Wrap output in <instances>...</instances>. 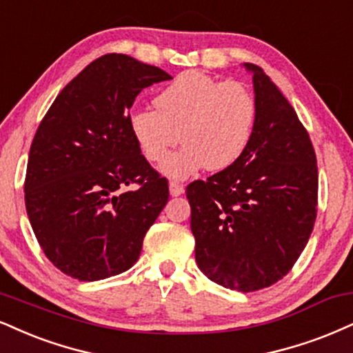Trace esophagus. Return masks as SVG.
Listing matches in <instances>:
<instances>
[{
    "label": "esophagus",
    "mask_w": 353,
    "mask_h": 353,
    "mask_svg": "<svg viewBox=\"0 0 353 353\" xmlns=\"http://www.w3.org/2000/svg\"><path fill=\"white\" fill-rule=\"evenodd\" d=\"M169 192H171L172 197H177V195L184 194V185L179 184V182H169Z\"/></svg>",
    "instance_id": "obj_1"
}]
</instances>
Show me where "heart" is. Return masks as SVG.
<instances>
[{
  "label": "heart",
  "instance_id": "obj_1",
  "mask_svg": "<svg viewBox=\"0 0 353 353\" xmlns=\"http://www.w3.org/2000/svg\"><path fill=\"white\" fill-rule=\"evenodd\" d=\"M154 107L131 110L128 126L151 163H163L183 139L186 146L163 165L174 179H185L202 168H230L248 148L258 120L256 97L245 83L201 70L177 75L156 95Z\"/></svg>",
  "mask_w": 353,
  "mask_h": 353
}]
</instances>
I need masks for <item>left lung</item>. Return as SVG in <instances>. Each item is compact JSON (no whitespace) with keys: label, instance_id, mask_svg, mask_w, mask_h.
<instances>
[{"label":"left lung","instance_id":"1","mask_svg":"<svg viewBox=\"0 0 353 353\" xmlns=\"http://www.w3.org/2000/svg\"><path fill=\"white\" fill-rule=\"evenodd\" d=\"M258 120L243 156L185 189L195 261L210 281L258 291L290 273L317 215L316 152L291 103L254 63Z\"/></svg>","mask_w":353,"mask_h":353}]
</instances>
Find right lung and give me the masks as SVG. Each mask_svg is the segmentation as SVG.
<instances>
[{
	"label": "right lung",
	"instance_id": "add662e5",
	"mask_svg": "<svg viewBox=\"0 0 353 353\" xmlns=\"http://www.w3.org/2000/svg\"><path fill=\"white\" fill-rule=\"evenodd\" d=\"M125 54L88 63L42 118L29 151L24 201L42 252L79 281H99L138 261L146 232L168 203L128 126L143 88L171 80ZM136 183V190H126Z\"/></svg>",
	"mask_w": 353,
	"mask_h": 353
}]
</instances>
